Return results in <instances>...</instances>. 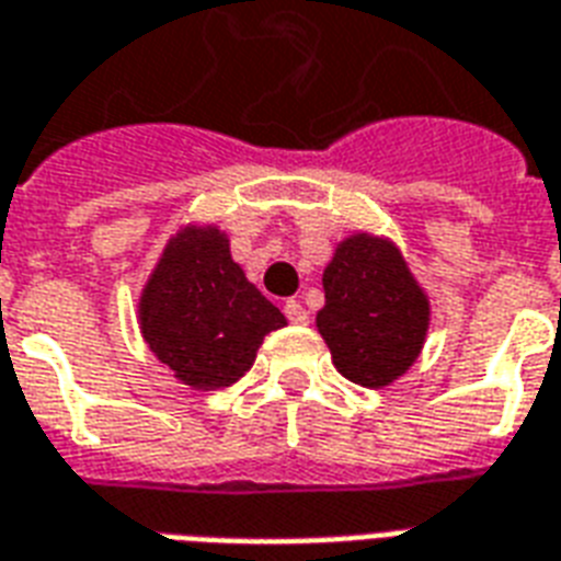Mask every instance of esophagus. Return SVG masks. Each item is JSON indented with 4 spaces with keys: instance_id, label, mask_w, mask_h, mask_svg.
Returning <instances> with one entry per match:
<instances>
[{
    "instance_id": "obj_1",
    "label": "esophagus",
    "mask_w": 561,
    "mask_h": 561,
    "mask_svg": "<svg viewBox=\"0 0 561 561\" xmlns=\"http://www.w3.org/2000/svg\"><path fill=\"white\" fill-rule=\"evenodd\" d=\"M285 314H288V321L297 323V327H302V323H309V312H306V309H302V306L297 300L285 302Z\"/></svg>"
}]
</instances>
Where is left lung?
<instances>
[{
	"mask_svg": "<svg viewBox=\"0 0 561 561\" xmlns=\"http://www.w3.org/2000/svg\"><path fill=\"white\" fill-rule=\"evenodd\" d=\"M314 323L342 377L383 389L422 354L431 300L392 240L354 231L323 267V309Z\"/></svg>",
	"mask_w": 561,
	"mask_h": 561,
	"instance_id": "obj_1",
	"label": "left lung"
}]
</instances>
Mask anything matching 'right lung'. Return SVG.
<instances>
[{"instance_id": "obj_1", "label": "right lung", "mask_w": 561, "mask_h": 561, "mask_svg": "<svg viewBox=\"0 0 561 561\" xmlns=\"http://www.w3.org/2000/svg\"><path fill=\"white\" fill-rule=\"evenodd\" d=\"M136 318L151 354L202 392L240 380L264 335L288 323L247 279L214 222H186L169 238L145 279Z\"/></svg>"}]
</instances>
